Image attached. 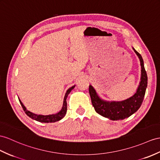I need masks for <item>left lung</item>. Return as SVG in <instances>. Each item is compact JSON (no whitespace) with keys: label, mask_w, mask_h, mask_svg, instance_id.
<instances>
[{"label":"left lung","mask_w":160,"mask_h":160,"mask_svg":"<svg viewBox=\"0 0 160 160\" xmlns=\"http://www.w3.org/2000/svg\"><path fill=\"white\" fill-rule=\"evenodd\" d=\"M138 57L141 66V77L139 85L134 94L122 101H107L100 98L96 89L89 85V92L92 103L96 112L111 120H122L129 118L141 107L147 87V75L144 67V62L141 54L132 48Z\"/></svg>","instance_id":"1"}]
</instances>
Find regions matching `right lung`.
<instances>
[{
	"label": "right lung",
	"instance_id": "1",
	"mask_svg": "<svg viewBox=\"0 0 160 160\" xmlns=\"http://www.w3.org/2000/svg\"><path fill=\"white\" fill-rule=\"evenodd\" d=\"M75 87V85H73L71 88H70L68 89V90L65 93L64 98V102H63V106H62L61 110L57 112V113L55 114H52V115H37L33 113V112H30L26 109V108L24 107V105L23 104L22 102V101L19 99V102H20V104L22 105V107L23 108V109L25 111L26 114L28 115L29 118H32V119H34L37 121V122H39L41 123H53L58 122V121H60L67 114V98L68 97V95L70 93L74 88Z\"/></svg>",
	"mask_w": 160,
	"mask_h": 160
}]
</instances>
